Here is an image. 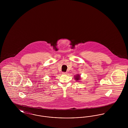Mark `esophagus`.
I'll list each match as a JSON object with an SVG mask.
<instances>
[{"instance_id": "esophagus-1", "label": "esophagus", "mask_w": 128, "mask_h": 128, "mask_svg": "<svg viewBox=\"0 0 128 128\" xmlns=\"http://www.w3.org/2000/svg\"><path fill=\"white\" fill-rule=\"evenodd\" d=\"M67 74V72H62V74H63V75H66Z\"/></svg>"}]
</instances>
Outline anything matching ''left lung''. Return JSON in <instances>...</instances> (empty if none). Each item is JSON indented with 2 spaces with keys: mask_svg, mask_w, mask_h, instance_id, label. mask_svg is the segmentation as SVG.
<instances>
[{
  "mask_svg": "<svg viewBox=\"0 0 128 128\" xmlns=\"http://www.w3.org/2000/svg\"><path fill=\"white\" fill-rule=\"evenodd\" d=\"M74 78L75 80H76V81H78V82H80V80L81 79H80V75L79 74L76 75V76H74Z\"/></svg>",
  "mask_w": 128,
  "mask_h": 128,
  "instance_id": "obj_1",
  "label": "left lung"
}]
</instances>
